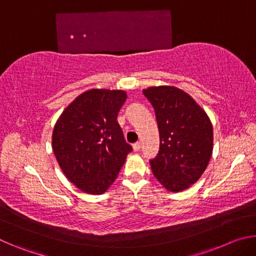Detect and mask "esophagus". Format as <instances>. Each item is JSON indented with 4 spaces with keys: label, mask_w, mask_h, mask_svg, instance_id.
<instances>
[{
    "label": "esophagus",
    "mask_w": 256,
    "mask_h": 256,
    "mask_svg": "<svg viewBox=\"0 0 256 256\" xmlns=\"http://www.w3.org/2000/svg\"><path fill=\"white\" fill-rule=\"evenodd\" d=\"M140 149H141V142H136V144H133V150L140 151Z\"/></svg>",
    "instance_id": "1"
}]
</instances>
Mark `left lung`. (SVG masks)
Wrapping results in <instances>:
<instances>
[{
  "label": "left lung",
  "mask_w": 256,
  "mask_h": 256,
  "mask_svg": "<svg viewBox=\"0 0 256 256\" xmlns=\"http://www.w3.org/2000/svg\"><path fill=\"white\" fill-rule=\"evenodd\" d=\"M159 130V151L150 160L159 183L180 192L204 172L214 148V130L206 112L183 90L170 86L144 90Z\"/></svg>",
  "instance_id": "obj_1"
}]
</instances>
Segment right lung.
Here are the masks:
<instances>
[{"label":"right lung","mask_w":256,"mask_h":256,"mask_svg":"<svg viewBox=\"0 0 256 256\" xmlns=\"http://www.w3.org/2000/svg\"><path fill=\"white\" fill-rule=\"evenodd\" d=\"M126 97L123 90H88L64 110L55 124L52 144L56 160L82 192H106L132 151L118 122Z\"/></svg>","instance_id":"obj_1"}]
</instances>
